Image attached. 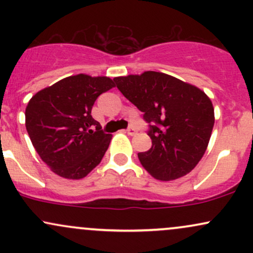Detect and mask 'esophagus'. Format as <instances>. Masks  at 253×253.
<instances>
[{
    "label": "esophagus",
    "mask_w": 253,
    "mask_h": 253,
    "mask_svg": "<svg viewBox=\"0 0 253 253\" xmlns=\"http://www.w3.org/2000/svg\"><path fill=\"white\" fill-rule=\"evenodd\" d=\"M126 132H127V134H128V135H135L136 134V130L134 128H128L126 130Z\"/></svg>",
    "instance_id": "34e87169"
}]
</instances>
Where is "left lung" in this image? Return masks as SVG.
I'll list each match as a JSON object with an SVG mask.
<instances>
[{
  "instance_id": "left-lung-1",
  "label": "left lung",
  "mask_w": 253,
  "mask_h": 253,
  "mask_svg": "<svg viewBox=\"0 0 253 253\" xmlns=\"http://www.w3.org/2000/svg\"><path fill=\"white\" fill-rule=\"evenodd\" d=\"M114 81L150 124L152 146L138 153L144 169L159 181L190 172L205 155L213 130L211 98L193 84L163 72L145 71Z\"/></svg>"
}]
</instances>
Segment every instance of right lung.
<instances>
[{"mask_svg":"<svg viewBox=\"0 0 253 253\" xmlns=\"http://www.w3.org/2000/svg\"><path fill=\"white\" fill-rule=\"evenodd\" d=\"M106 76L80 74L38 91L26 107V129L40 158L58 176L85 177L102 161L112 134L101 129L91 108L114 88Z\"/></svg>","mask_w":253,"mask_h":253,"instance_id":"right-lung-1","label":"right lung"}]
</instances>
